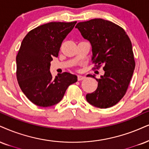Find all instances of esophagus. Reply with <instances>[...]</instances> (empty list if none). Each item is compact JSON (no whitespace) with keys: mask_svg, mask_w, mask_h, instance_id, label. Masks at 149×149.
I'll return each mask as SVG.
<instances>
[{"mask_svg":"<svg viewBox=\"0 0 149 149\" xmlns=\"http://www.w3.org/2000/svg\"><path fill=\"white\" fill-rule=\"evenodd\" d=\"M77 79H78V80H79V81H81V80L84 79H86V77H85V76H84V75L79 74V75H78Z\"/></svg>","mask_w":149,"mask_h":149,"instance_id":"esophagus-1","label":"esophagus"}]
</instances>
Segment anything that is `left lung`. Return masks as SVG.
<instances>
[{"mask_svg": "<svg viewBox=\"0 0 149 149\" xmlns=\"http://www.w3.org/2000/svg\"><path fill=\"white\" fill-rule=\"evenodd\" d=\"M92 46V61L104 65V75L97 79L96 91L86 96L91 105L107 108L117 104L126 94L135 67L132 43L124 29L113 22L95 18L76 25Z\"/></svg>", "mask_w": 149, "mask_h": 149, "instance_id": "1", "label": "left lung"}]
</instances>
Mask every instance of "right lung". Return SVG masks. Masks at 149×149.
I'll list each match as a JSON object with an SVG mask.
<instances>
[{"label": "right lung", "mask_w": 149, "mask_h": 149, "mask_svg": "<svg viewBox=\"0 0 149 149\" xmlns=\"http://www.w3.org/2000/svg\"><path fill=\"white\" fill-rule=\"evenodd\" d=\"M77 21L51 22L31 30L23 38L16 56V77L21 91L33 104L49 107L62 100L68 87L77 81L69 72L52 77L49 69L61 45Z\"/></svg>", "instance_id": "1"}]
</instances>
